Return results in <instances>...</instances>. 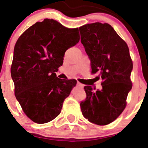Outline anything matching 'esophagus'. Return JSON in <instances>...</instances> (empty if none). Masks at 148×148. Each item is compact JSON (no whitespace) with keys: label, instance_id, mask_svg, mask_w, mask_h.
Returning a JSON list of instances; mask_svg holds the SVG:
<instances>
[{"label":"esophagus","instance_id":"1","mask_svg":"<svg viewBox=\"0 0 148 148\" xmlns=\"http://www.w3.org/2000/svg\"><path fill=\"white\" fill-rule=\"evenodd\" d=\"M77 86L80 88H83L84 87V84H82V83H80V82H77Z\"/></svg>","mask_w":148,"mask_h":148}]
</instances>
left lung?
Instances as JSON below:
<instances>
[{
  "instance_id": "obj_1",
  "label": "left lung",
  "mask_w": 148,
  "mask_h": 148,
  "mask_svg": "<svg viewBox=\"0 0 148 148\" xmlns=\"http://www.w3.org/2000/svg\"><path fill=\"white\" fill-rule=\"evenodd\" d=\"M80 40L90 61L92 73L99 72L101 89L84 86L86 98L80 103L82 115L90 123L106 125L126 107L132 88L133 62L127 43L108 23L96 22L79 27Z\"/></svg>"
}]
</instances>
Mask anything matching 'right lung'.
Listing matches in <instances>:
<instances>
[{"label":"right lung","mask_w":148,"mask_h":148,"mask_svg":"<svg viewBox=\"0 0 148 148\" xmlns=\"http://www.w3.org/2000/svg\"><path fill=\"white\" fill-rule=\"evenodd\" d=\"M79 40L78 28H67L49 19L34 23L17 40L11 68L15 95L34 123L56 119L76 85L75 79H60L56 72L62 66L67 49Z\"/></svg>","instance_id":"add662e5"}]
</instances>
